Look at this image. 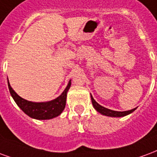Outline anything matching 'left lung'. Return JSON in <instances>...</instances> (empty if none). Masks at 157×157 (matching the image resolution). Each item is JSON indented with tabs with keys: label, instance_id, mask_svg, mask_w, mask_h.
Listing matches in <instances>:
<instances>
[{
	"label": "left lung",
	"instance_id": "1",
	"mask_svg": "<svg viewBox=\"0 0 157 157\" xmlns=\"http://www.w3.org/2000/svg\"><path fill=\"white\" fill-rule=\"evenodd\" d=\"M90 97H91V100H92L94 108L99 113H100L101 115H105V116H109V117H124V116H126V115L131 114L132 112H134L136 109V108H135L133 109H130V110H127V111H115V110L109 109L103 107L100 105H99L94 100V99L93 98V96L91 94H90Z\"/></svg>",
	"mask_w": 157,
	"mask_h": 157
}]
</instances>
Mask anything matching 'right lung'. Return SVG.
Listing matches in <instances>:
<instances>
[{"instance_id":"right-lung-1","label":"right lung","mask_w":157,"mask_h":157,"mask_svg":"<svg viewBox=\"0 0 157 157\" xmlns=\"http://www.w3.org/2000/svg\"><path fill=\"white\" fill-rule=\"evenodd\" d=\"M7 82L11 97L18 107L29 117L36 120H50L61 115L66 105L67 91L71 86V80H69L63 92L56 99L46 102H32L18 95L11 88L9 80Z\"/></svg>"}]
</instances>
